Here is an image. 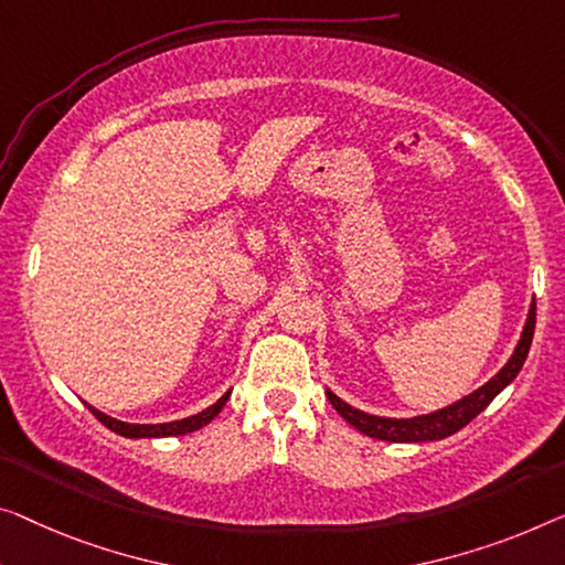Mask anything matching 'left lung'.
<instances>
[{
    "label": "left lung",
    "instance_id": "1",
    "mask_svg": "<svg viewBox=\"0 0 565 565\" xmlns=\"http://www.w3.org/2000/svg\"><path fill=\"white\" fill-rule=\"evenodd\" d=\"M533 332H535V299L530 301L523 332H520V340L515 344V350H512L508 363H504L484 385H479L477 391H471L469 395H465V398L454 401L439 411H431V414H420L414 418L373 416L355 406H350V403H344L340 395H334L330 388H327V398H330L337 414L348 420L350 426H355L360 434L370 436V439L393 441V444L439 441V439H446V436L457 434L459 428H465L471 418L482 414V411L490 406V403L498 398V395L508 388L512 381H515L530 352Z\"/></svg>",
    "mask_w": 565,
    "mask_h": 565
}]
</instances>
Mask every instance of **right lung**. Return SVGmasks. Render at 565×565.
Wrapping results in <instances>:
<instances>
[{"label": "right lung", "instance_id": "add662e5", "mask_svg": "<svg viewBox=\"0 0 565 565\" xmlns=\"http://www.w3.org/2000/svg\"><path fill=\"white\" fill-rule=\"evenodd\" d=\"M228 398H231V391H225L210 408L200 411V414H195V416L170 420V424H126V420L100 414L98 408L88 406V403H86V406L90 408V414H94L100 420V424H104L106 428H111L114 434L126 436V439H164V436H184V434L198 431V428H202V426H207L210 420L221 414L225 403H228Z\"/></svg>", "mask_w": 565, "mask_h": 565}]
</instances>
